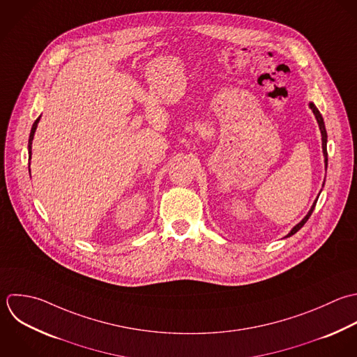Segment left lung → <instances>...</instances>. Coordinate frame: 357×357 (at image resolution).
<instances>
[{"instance_id":"left-lung-1","label":"left lung","mask_w":357,"mask_h":357,"mask_svg":"<svg viewBox=\"0 0 357 357\" xmlns=\"http://www.w3.org/2000/svg\"><path fill=\"white\" fill-rule=\"evenodd\" d=\"M310 108H312V111H313V114L316 115V119H317V122H319V126H320V130H321V136H323V153H324V162H326V168H327V164H328V154H327V130H326V125H324V119H323V116H321V114H320V111L317 109V107L313 104V102H310ZM316 203H317V199H316V202L313 203V206H312V208H310V211L307 213V215L298 224V225H295L294 228H292V231L287 235V238L288 236H292V235H295L306 222H307V220L310 218V215H312V213H313V210H314V207H316Z\"/></svg>"}]
</instances>
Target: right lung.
I'll use <instances>...</instances> for the list:
<instances>
[{"instance_id": "1", "label": "right lung", "mask_w": 357, "mask_h": 357, "mask_svg": "<svg viewBox=\"0 0 357 357\" xmlns=\"http://www.w3.org/2000/svg\"><path fill=\"white\" fill-rule=\"evenodd\" d=\"M38 121H40V116L34 121V123H33V126H31V130H30V136H29V154H30V157H31V140H33V136H34V132H36V128H37ZM29 171H30V169H29Z\"/></svg>"}]
</instances>
